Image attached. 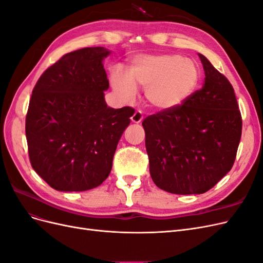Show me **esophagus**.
I'll return each mask as SVG.
<instances>
[{"label": "esophagus", "instance_id": "obj_1", "mask_svg": "<svg viewBox=\"0 0 263 263\" xmlns=\"http://www.w3.org/2000/svg\"><path fill=\"white\" fill-rule=\"evenodd\" d=\"M142 119H144V115H142V113L140 112V110H136V112L134 113V115L132 116V122L133 123H141Z\"/></svg>", "mask_w": 263, "mask_h": 263}]
</instances>
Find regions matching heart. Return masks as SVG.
<instances>
[{
	"label": "heart",
	"instance_id": "1",
	"mask_svg": "<svg viewBox=\"0 0 263 263\" xmlns=\"http://www.w3.org/2000/svg\"><path fill=\"white\" fill-rule=\"evenodd\" d=\"M198 81L196 63L176 53L139 55L133 60L129 73L119 67L110 71V84L122 100L133 101L140 87L149 104L159 109L183 104L195 92Z\"/></svg>",
	"mask_w": 263,
	"mask_h": 263
}]
</instances>
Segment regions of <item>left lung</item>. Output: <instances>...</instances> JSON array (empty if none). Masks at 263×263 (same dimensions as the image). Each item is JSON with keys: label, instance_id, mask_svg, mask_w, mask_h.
Returning <instances> with one entry per match:
<instances>
[{"label": "left lung", "instance_id": "left-lung-1", "mask_svg": "<svg viewBox=\"0 0 263 263\" xmlns=\"http://www.w3.org/2000/svg\"><path fill=\"white\" fill-rule=\"evenodd\" d=\"M205 83L183 104L146 117L149 171L155 184L173 194L208 192L233 168L242 119L228 79L198 53Z\"/></svg>", "mask_w": 263, "mask_h": 263}]
</instances>
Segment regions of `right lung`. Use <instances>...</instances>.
<instances>
[{"label": "right lung", "mask_w": 263, "mask_h": 263, "mask_svg": "<svg viewBox=\"0 0 263 263\" xmlns=\"http://www.w3.org/2000/svg\"><path fill=\"white\" fill-rule=\"evenodd\" d=\"M109 51L90 47L63 54L45 70L33 89L25 132L29 161L57 191L99 186L135 109L107 107L109 83L102 60Z\"/></svg>", "instance_id": "obj_1"}]
</instances>
